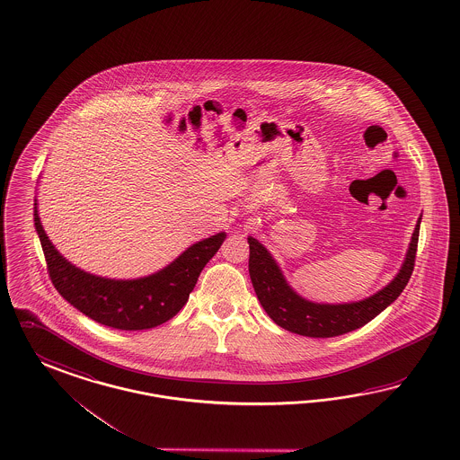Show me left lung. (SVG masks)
Masks as SVG:
<instances>
[{"label":"left lung","instance_id":"1","mask_svg":"<svg viewBox=\"0 0 460 460\" xmlns=\"http://www.w3.org/2000/svg\"><path fill=\"white\" fill-rule=\"evenodd\" d=\"M420 223L421 215L416 222L404 261L393 281L371 296L350 303H316L301 296L284 278L272 253L257 238L249 237V274L253 291L270 320L288 332L313 339H330L349 333L385 312L406 288L415 267Z\"/></svg>","mask_w":460,"mask_h":460}]
</instances>
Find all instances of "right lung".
Listing matches in <instances>:
<instances>
[{"label": "right lung", "instance_id": "right-lung-1", "mask_svg": "<svg viewBox=\"0 0 460 460\" xmlns=\"http://www.w3.org/2000/svg\"><path fill=\"white\" fill-rule=\"evenodd\" d=\"M37 205L35 198V232L42 243L49 276L60 296L91 320L119 330H147L176 316L188 303L203 267L226 238L225 232L203 238L171 264L144 278L111 279L69 262L47 237Z\"/></svg>", "mask_w": 460, "mask_h": 460}]
</instances>
